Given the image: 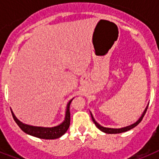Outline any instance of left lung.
<instances>
[{"mask_svg": "<svg viewBox=\"0 0 159 159\" xmlns=\"http://www.w3.org/2000/svg\"><path fill=\"white\" fill-rule=\"evenodd\" d=\"M148 105H147V107L145 108V110H144V111L143 112V114H142V116H140L139 119H138V120L135 122V123H132V124H130V125H128V126H126V127H121V128H110V127H102V126H101L100 124H99V123H98L96 121H95V119H94V117H93V116H92V112H90V113H91V116H92V121L94 122V123H95V126H96L97 128L99 129V130H100L101 131L104 132V133H106V134H119V133H123V132L128 131V130H131V129H133V128H134V127H135L136 126H137V125L139 124V123L140 122L142 121V119H143V118L144 117V116H145L146 111H147V107H148Z\"/></svg>", "mask_w": 159, "mask_h": 159, "instance_id": "obj_1", "label": "left lung"}]
</instances>
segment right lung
<instances>
[{
	"instance_id": "1",
	"label": "right lung",
	"mask_w": 159,
	"mask_h": 159,
	"mask_svg": "<svg viewBox=\"0 0 159 159\" xmlns=\"http://www.w3.org/2000/svg\"><path fill=\"white\" fill-rule=\"evenodd\" d=\"M74 98L71 99L67 102L66 107L65 118L64 120L60 124L52 127H36V126H32V125L25 124L22 123L15 116L14 113L12 111V117L16 123V124L20 127L25 133L29 134V135L34 136V137L42 139H56L64 135L67 132V129L70 126V104Z\"/></svg>"
}]
</instances>
